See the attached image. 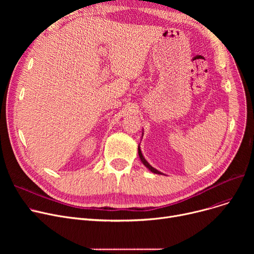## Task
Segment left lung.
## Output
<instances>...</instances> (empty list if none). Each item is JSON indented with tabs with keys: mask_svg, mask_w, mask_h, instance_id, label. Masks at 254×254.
Segmentation results:
<instances>
[{
	"mask_svg": "<svg viewBox=\"0 0 254 254\" xmlns=\"http://www.w3.org/2000/svg\"><path fill=\"white\" fill-rule=\"evenodd\" d=\"M143 134L144 132L142 131V137H143ZM138 153H139V157H140V159H141V162H142V164L147 168L149 171H151L152 173H154V174H158V175H164L162 172H159L158 170H156L155 168H153L147 161H146L145 159V157L143 156V154H142V151H141V147H140V144H139V146H138Z\"/></svg>",
	"mask_w": 254,
	"mask_h": 254,
	"instance_id": "obj_1",
	"label": "left lung"
}]
</instances>
